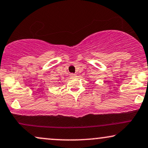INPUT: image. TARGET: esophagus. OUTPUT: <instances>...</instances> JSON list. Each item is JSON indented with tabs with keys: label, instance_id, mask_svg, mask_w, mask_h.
<instances>
[{
	"label": "esophagus",
	"instance_id": "1",
	"mask_svg": "<svg viewBox=\"0 0 148 148\" xmlns=\"http://www.w3.org/2000/svg\"><path fill=\"white\" fill-rule=\"evenodd\" d=\"M70 76L72 78L76 77V74H70Z\"/></svg>",
	"mask_w": 148,
	"mask_h": 148
}]
</instances>
